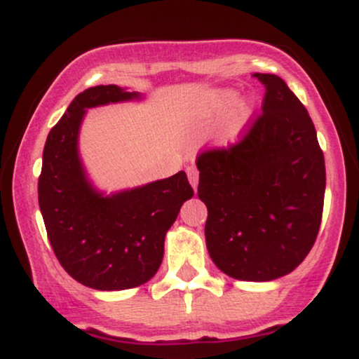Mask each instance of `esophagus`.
Returning a JSON list of instances; mask_svg holds the SVG:
<instances>
[{
  "mask_svg": "<svg viewBox=\"0 0 359 359\" xmlns=\"http://www.w3.org/2000/svg\"><path fill=\"white\" fill-rule=\"evenodd\" d=\"M187 177H189V182H191V185H192V189L196 191L197 184H199V172H197V168L194 165H189L187 167Z\"/></svg>",
  "mask_w": 359,
  "mask_h": 359,
  "instance_id": "34e87169",
  "label": "esophagus"
}]
</instances>
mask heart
I'll return each mask as SVG.
<instances>
[{
    "mask_svg": "<svg viewBox=\"0 0 359 359\" xmlns=\"http://www.w3.org/2000/svg\"><path fill=\"white\" fill-rule=\"evenodd\" d=\"M224 110L226 113L214 131V143L222 148L236 145L245 137L257 111V102L248 96L236 100V93L233 89H217L204 97L197 113L201 118L209 119L216 118Z\"/></svg>",
    "mask_w": 359,
    "mask_h": 359,
    "instance_id": "1",
    "label": "heart"
}]
</instances>
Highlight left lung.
I'll return each instance as SVG.
<instances>
[{
	"instance_id": "1",
	"label": "left lung",
	"mask_w": 359,
	"mask_h": 359,
	"mask_svg": "<svg viewBox=\"0 0 359 359\" xmlns=\"http://www.w3.org/2000/svg\"><path fill=\"white\" fill-rule=\"evenodd\" d=\"M255 77L266 88L263 114L238 145L199 156L197 194L214 265L236 280L270 282L297 269L314 245L325 165L297 96L275 74Z\"/></svg>"
}]
</instances>
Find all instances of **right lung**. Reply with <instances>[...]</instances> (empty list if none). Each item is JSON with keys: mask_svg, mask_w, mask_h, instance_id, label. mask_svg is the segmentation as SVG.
I'll return each instance as SVG.
<instances>
[{"mask_svg": "<svg viewBox=\"0 0 359 359\" xmlns=\"http://www.w3.org/2000/svg\"><path fill=\"white\" fill-rule=\"evenodd\" d=\"M142 100V93L114 84L86 89L45 142L39 204L48 241L64 270L96 290H126L154 277L162 265L167 231L194 196L182 170L111 194L90 180L79 154L88 109Z\"/></svg>", "mask_w": 359, "mask_h": 359, "instance_id": "add662e5", "label": "right lung"}]
</instances>
